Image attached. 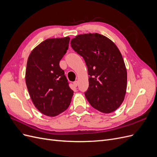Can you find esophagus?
<instances>
[{"instance_id": "1", "label": "esophagus", "mask_w": 157, "mask_h": 157, "mask_svg": "<svg viewBox=\"0 0 157 157\" xmlns=\"http://www.w3.org/2000/svg\"><path fill=\"white\" fill-rule=\"evenodd\" d=\"M78 82L77 81V80H76V81H75V82H73V85H74V86H75V87H77V86H78Z\"/></svg>"}]
</instances>
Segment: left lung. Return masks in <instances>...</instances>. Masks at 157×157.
<instances>
[{
    "instance_id": "8db88e82",
    "label": "left lung",
    "mask_w": 157,
    "mask_h": 157,
    "mask_svg": "<svg viewBox=\"0 0 157 157\" xmlns=\"http://www.w3.org/2000/svg\"><path fill=\"white\" fill-rule=\"evenodd\" d=\"M71 46L86 62L89 87L84 93L94 108L104 113L115 111L124 99L127 71L114 42L98 33L78 35Z\"/></svg>"
}]
</instances>
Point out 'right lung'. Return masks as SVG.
I'll return each instance as SVG.
<instances>
[{"label":"right lung","instance_id":"obj_1","mask_svg":"<svg viewBox=\"0 0 157 157\" xmlns=\"http://www.w3.org/2000/svg\"><path fill=\"white\" fill-rule=\"evenodd\" d=\"M70 38L48 39L28 58L25 82L31 100L40 113L55 117L69 106L73 91L69 86L59 61L69 48Z\"/></svg>","mask_w":157,"mask_h":157}]
</instances>
